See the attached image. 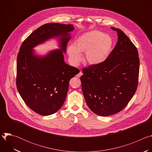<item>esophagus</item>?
Returning a JSON list of instances; mask_svg holds the SVG:
<instances>
[{
  "instance_id": "obj_1",
  "label": "esophagus",
  "mask_w": 152,
  "mask_h": 152,
  "mask_svg": "<svg viewBox=\"0 0 152 152\" xmlns=\"http://www.w3.org/2000/svg\"><path fill=\"white\" fill-rule=\"evenodd\" d=\"M82 75H83V74H82V72H80L77 75V77H80Z\"/></svg>"
}]
</instances>
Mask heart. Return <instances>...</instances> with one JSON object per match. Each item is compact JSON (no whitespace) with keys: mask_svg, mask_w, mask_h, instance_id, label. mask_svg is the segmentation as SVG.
<instances>
[{"mask_svg":"<svg viewBox=\"0 0 152 152\" xmlns=\"http://www.w3.org/2000/svg\"><path fill=\"white\" fill-rule=\"evenodd\" d=\"M113 46V39L107 34L96 30L83 34L76 38L74 46H70L67 51L74 63L82 59L80 53L85 52V58L90 64L96 65L105 61L109 56Z\"/></svg>","mask_w":152,"mask_h":152,"instance_id":"b5f03b06","label":"heart"}]
</instances>
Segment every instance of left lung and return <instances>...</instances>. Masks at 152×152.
<instances>
[{
	"mask_svg": "<svg viewBox=\"0 0 152 152\" xmlns=\"http://www.w3.org/2000/svg\"><path fill=\"white\" fill-rule=\"evenodd\" d=\"M117 44L103 62L82 69V92L90 109L100 116L120 112L135 94L138 83L140 58L137 48L120 29Z\"/></svg>",
	"mask_w": 152,
	"mask_h": 152,
	"instance_id": "8db88e82",
	"label": "left lung"
}]
</instances>
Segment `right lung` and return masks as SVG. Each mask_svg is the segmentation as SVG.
Masks as SVG:
<instances>
[{
  "label": "right lung",
  "mask_w": 152,
  "mask_h": 152,
  "mask_svg": "<svg viewBox=\"0 0 152 152\" xmlns=\"http://www.w3.org/2000/svg\"><path fill=\"white\" fill-rule=\"evenodd\" d=\"M73 25L50 23L31 34L21 44L17 59V88L26 105L35 113H56L66 100L70 80L79 73L64 61ZM53 37H61L60 50L38 57L32 48Z\"/></svg>",
  "instance_id": "add662e5"
}]
</instances>
